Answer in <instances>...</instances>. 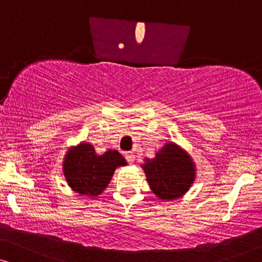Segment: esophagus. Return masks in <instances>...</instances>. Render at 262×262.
Instances as JSON below:
<instances>
[{"mask_svg": "<svg viewBox=\"0 0 262 262\" xmlns=\"http://www.w3.org/2000/svg\"><path fill=\"white\" fill-rule=\"evenodd\" d=\"M125 159L127 160V162L132 163V162H134V161L136 160V156H135L134 152L128 151V152H125Z\"/></svg>", "mask_w": 262, "mask_h": 262, "instance_id": "1", "label": "esophagus"}]
</instances>
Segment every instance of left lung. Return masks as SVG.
<instances>
[{
  "mask_svg": "<svg viewBox=\"0 0 262 262\" xmlns=\"http://www.w3.org/2000/svg\"><path fill=\"white\" fill-rule=\"evenodd\" d=\"M152 193L161 200L180 198L195 179V164L188 152L173 142L162 146L154 159L141 164Z\"/></svg>",
  "mask_w": 262,
  "mask_h": 262,
  "instance_id": "left-lung-1",
  "label": "left lung"
}]
</instances>
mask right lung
<instances>
[{"label":"right lung","mask_w":262,"mask_h":262,"mask_svg":"<svg viewBox=\"0 0 262 262\" xmlns=\"http://www.w3.org/2000/svg\"><path fill=\"white\" fill-rule=\"evenodd\" d=\"M126 164V161L117 150H107L102 155H98L92 144L81 142L67 151L63 161V173L74 192L96 196L108 186L114 170Z\"/></svg>","instance_id":"obj_1"}]
</instances>
